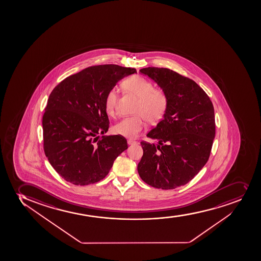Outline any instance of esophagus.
<instances>
[{"mask_svg": "<svg viewBox=\"0 0 261 261\" xmlns=\"http://www.w3.org/2000/svg\"><path fill=\"white\" fill-rule=\"evenodd\" d=\"M127 144H128L129 146H130V145H135V144H137V141H135V140H127Z\"/></svg>", "mask_w": 261, "mask_h": 261, "instance_id": "1", "label": "esophagus"}]
</instances>
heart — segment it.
Returning <instances> with one entry per match:
<instances>
[{
  "label": "heart",
  "mask_w": 261,
  "mask_h": 261,
  "mask_svg": "<svg viewBox=\"0 0 261 261\" xmlns=\"http://www.w3.org/2000/svg\"><path fill=\"white\" fill-rule=\"evenodd\" d=\"M121 88L126 93L138 97L134 114L124 118L114 126L116 135L126 138H135L146 127V121L155 124L162 120L168 108V96L161 87H153V84L141 76H129L121 83ZM118 93L115 89L107 92L104 108L107 114L115 117L117 114Z\"/></svg>",
  "instance_id": "1"
}]
</instances>
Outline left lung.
Here are the masks:
<instances>
[{
  "label": "left lung",
  "mask_w": 261,
  "mask_h": 261,
  "mask_svg": "<svg viewBox=\"0 0 261 261\" xmlns=\"http://www.w3.org/2000/svg\"><path fill=\"white\" fill-rule=\"evenodd\" d=\"M166 90L168 108L142 140L138 165L141 179L154 188L172 190L190 182L207 163L216 135L213 104L196 82L167 68L140 70Z\"/></svg>",
  "instance_id": "obj_1"
}]
</instances>
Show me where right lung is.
Returning <instances> with one entry per match:
<instances>
[{
    "label": "right lung",
    "instance_id": "obj_1",
    "mask_svg": "<svg viewBox=\"0 0 261 261\" xmlns=\"http://www.w3.org/2000/svg\"><path fill=\"white\" fill-rule=\"evenodd\" d=\"M135 68L95 65L68 76L51 91L43 115V147L65 181L88 185L103 179L115 159L127 149L121 135L101 136L110 121L104 108L109 90Z\"/></svg>",
    "mask_w": 261,
    "mask_h": 261
}]
</instances>
